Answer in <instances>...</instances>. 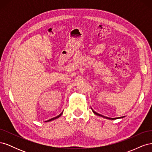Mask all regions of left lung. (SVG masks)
<instances>
[{"label":"left lung","mask_w":152,"mask_h":152,"mask_svg":"<svg viewBox=\"0 0 152 152\" xmlns=\"http://www.w3.org/2000/svg\"><path fill=\"white\" fill-rule=\"evenodd\" d=\"M91 109H92V108H91ZM92 110H93V112L95 115H96L99 116V117H103V118H107V119H110V120H115V119L122 118H124V117H117V118H110V117H107L103 116V115H101V114H99V113H97V112H94L93 109H92Z\"/></svg>","instance_id":"left-lung-1"}]
</instances>
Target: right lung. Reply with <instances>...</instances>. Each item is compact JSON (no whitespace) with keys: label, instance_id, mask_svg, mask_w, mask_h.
Wrapping results in <instances>:
<instances>
[{"label":"right lung","instance_id":"1","mask_svg":"<svg viewBox=\"0 0 152 152\" xmlns=\"http://www.w3.org/2000/svg\"><path fill=\"white\" fill-rule=\"evenodd\" d=\"M63 112H62L59 115H58V116H56V117H54V118H50V119H49V120H48V121H45V122H50V121H52L55 120V119H57V118H59V117H61V115L63 114Z\"/></svg>","mask_w":152,"mask_h":152}]
</instances>
